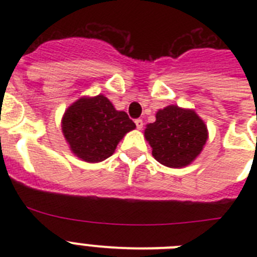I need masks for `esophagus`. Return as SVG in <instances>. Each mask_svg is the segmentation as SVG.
Masks as SVG:
<instances>
[{
    "label": "esophagus",
    "mask_w": 257,
    "mask_h": 257,
    "mask_svg": "<svg viewBox=\"0 0 257 257\" xmlns=\"http://www.w3.org/2000/svg\"><path fill=\"white\" fill-rule=\"evenodd\" d=\"M135 124H136V127L139 128V130H142V128H143V124H144V122H143L142 118H138V119H135Z\"/></svg>",
    "instance_id": "34e87169"
}]
</instances>
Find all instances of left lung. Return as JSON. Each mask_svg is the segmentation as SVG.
Masks as SVG:
<instances>
[{
    "label": "left lung",
    "instance_id": "left-lung-1",
    "mask_svg": "<svg viewBox=\"0 0 257 257\" xmlns=\"http://www.w3.org/2000/svg\"><path fill=\"white\" fill-rule=\"evenodd\" d=\"M152 154L167 167L189 165L207 142V127L193 110L170 105L157 113L156 122L145 128Z\"/></svg>",
    "mask_w": 257,
    "mask_h": 257
}]
</instances>
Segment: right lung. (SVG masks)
<instances>
[{"label": "right lung", "mask_w": 257, "mask_h": 257, "mask_svg": "<svg viewBox=\"0 0 257 257\" xmlns=\"http://www.w3.org/2000/svg\"><path fill=\"white\" fill-rule=\"evenodd\" d=\"M135 127L127 113L115 110L104 95L79 99L63 117V133L70 149L86 162L106 160L124 134Z\"/></svg>", "instance_id": "right-lung-1"}]
</instances>
